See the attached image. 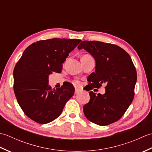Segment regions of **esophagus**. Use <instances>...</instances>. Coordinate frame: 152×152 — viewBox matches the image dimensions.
I'll list each match as a JSON object with an SVG mask.
<instances>
[{"label":"esophagus","mask_w":152,"mask_h":152,"mask_svg":"<svg viewBox=\"0 0 152 152\" xmlns=\"http://www.w3.org/2000/svg\"><path fill=\"white\" fill-rule=\"evenodd\" d=\"M80 91H81V90H80L78 89H75V94H78Z\"/></svg>","instance_id":"34e87169"}]
</instances>
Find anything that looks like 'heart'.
<instances>
[{"label": "heart", "mask_w": 152, "mask_h": 152, "mask_svg": "<svg viewBox=\"0 0 152 152\" xmlns=\"http://www.w3.org/2000/svg\"><path fill=\"white\" fill-rule=\"evenodd\" d=\"M88 56V55H85V56ZM74 83H75V84H76V85H79V83H80L78 82H75Z\"/></svg>", "instance_id": "heart-1"}]
</instances>
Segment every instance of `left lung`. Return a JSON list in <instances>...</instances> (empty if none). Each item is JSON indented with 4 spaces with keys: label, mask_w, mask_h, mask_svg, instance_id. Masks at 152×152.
<instances>
[{
    "label": "left lung",
    "mask_w": 152,
    "mask_h": 152,
    "mask_svg": "<svg viewBox=\"0 0 152 152\" xmlns=\"http://www.w3.org/2000/svg\"><path fill=\"white\" fill-rule=\"evenodd\" d=\"M78 50L84 49L95 60V72L88 79L89 90L106 85L105 93L89 91L90 100L83 106L87 119L104 126L117 121L133 101L137 82L136 69L126 51L116 45L99 41H83Z\"/></svg>",
    "instance_id": "8db88e82"
}]
</instances>
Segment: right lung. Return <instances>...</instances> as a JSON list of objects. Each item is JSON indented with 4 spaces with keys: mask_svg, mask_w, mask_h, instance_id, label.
Masks as SVG:
<instances>
[{
    "mask_svg": "<svg viewBox=\"0 0 152 152\" xmlns=\"http://www.w3.org/2000/svg\"><path fill=\"white\" fill-rule=\"evenodd\" d=\"M78 39L52 38L38 41L27 47L14 70V91L25 115L38 124L55 120L74 94L72 83L52 89L48 85L52 72L61 73L70 52Z\"/></svg>",
    "mask_w": 152,
    "mask_h": 152,
    "instance_id": "obj_1",
    "label": "right lung"
}]
</instances>
